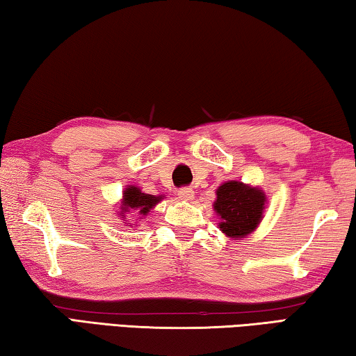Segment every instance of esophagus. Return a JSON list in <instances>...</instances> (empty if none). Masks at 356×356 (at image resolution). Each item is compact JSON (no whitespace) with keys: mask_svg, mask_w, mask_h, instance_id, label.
I'll return each mask as SVG.
<instances>
[{"mask_svg":"<svg viewBox=\"0 0 356 356\" xmlns=\"http://www.w3.org/2000/svg\"><path fill=\"white\" fill-rule=\"evenodd\" d=\"M177 196L180 201H191L193 197H195V191H193V188H186V186H184V188H180L177 191Z\"/></svg>","mask_w":356,"mask_h":356,"instance_id":"esophagus-1","label":"esophagus"}]
</instances>
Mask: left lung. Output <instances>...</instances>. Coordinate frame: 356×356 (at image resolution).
Here are the masks:
<instances>
[{"label":"left lung","mask_w":356,"mask_h":356,"mask_svg":"<svg viewBox=\"0 0 356 356\" xmlns=\"http://www.w3.org/2000/svg\"><path fill=\"white\" fill-rule=\"evenodd\" d=\"M265 193L257 186L229 180L216 190L213 210L220 216L222 234L234 240L243 238L254 232L262 221L265 209Z\"/></svg>","instance_id":"8db88e82"}]
</instances>
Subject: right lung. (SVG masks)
I'll return each mask as SVG.
<instances>
[{"label": "right lung", "instance_id": "add662e5", "mask_svg": "<svg viewBox=\"0 0 356 356\" xmlns=\"http://www.w3.org/2000/svg\"><path fill=\"white\" fill-rule=\"evenodd\" d=\"M122 206H120V218H125V213L130 210H138L141 216H146L150 209H154L165 196H155V195H146L138 186L130 185L122 193ZM127 220V218H125ZM130 225V222H129Z\"/></svg>", "mask_w": 356, "mask_h": 356}]
</instances>
